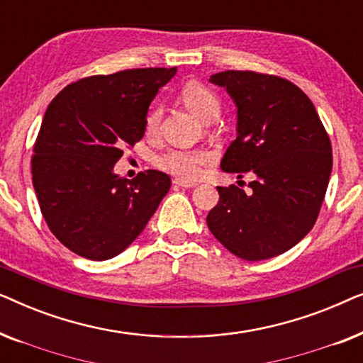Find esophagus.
<instances>
[{
  "mask_svg": "<svg viewBox=\"0 0 363 363\" xmlns=\"http://www.w3.org/2000/svg\"><path fill=\"white\" fill-rule=\"evenodd\" d=\"M175 183L177 186H182V188H193V186H196L198 183L196 182H190V180H180V178H178V180H175L173 182Z\"/></svg>",
  "mask_w": 363,
  "mask_h": 363,
  "instance_id": "obj_1",
  "label": "esophagus"
}]
</instances>
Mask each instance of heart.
I'll return each instance as SVG.
<instances>
[{"label":"heart","mask_w":363,"mask_h":363,"mask_svg":"<svg viewBox=\"0 0 363 363\" xmlns=\"http://www.w3.org/2000/svg\"><path fill=\"white\" fill-rule=\"evenodd\" d=\"M180 99L190 111L210 122L220 113V99L210 87L198 81L183 84L180 89ZM162 121L160 106H152L145 116V130L155 133ZM211 160V153L205 148H168L155 157V165L172 175L195 180L203 173V168Z\"/></svg>","instance_id":"1"}]
</instances>
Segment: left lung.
<instances>
[{
    "mask_svg": "<svg viewBox=\"0 0 363 363\" xmlns=\"http://www.w3.org/2000/svg\"><path fill=\"white\" fill-rule=\"evenodd\" d=\"M210 82L225 87L238 108L221 170L256 178L247 193L218 186L208 228L241 259H269L296 246L319 216L332 172L329 135L311 99L286 79L225 71Z\"/></svg>",
    "mask_w": 363,
    "mask_h": 363,
    "instance_id": "obj_1",
    "label": "left lung"
}]
</instances>
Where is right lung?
<instances>
[{
    "label": "right lung",
    "instance_id": "obj_1",
    "mask_svg": "<svg viewBox=\"0 0 363 363\" xmlns=\"http://www.w3.org/2000/svg\"><path fill=\"white\" fill-rule=\"evenodd\" d=\"M177 67L128 69L64 87L44 113L31 162L33 186L52 235L76 255L106 261L137 240L172 180H133L113 165L145 133L148 106Z\"/></svg>",
    "mask_w": 363,
    "mask_h": 363
}]
</instances>
